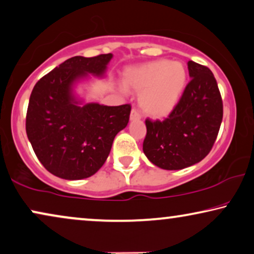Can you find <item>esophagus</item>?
Returning a JSON list of instances; mask_svg holds the SVG:
<instances>
[{
  "label": "esophagus",
  "instance_id": "1",
  "mask_svg": "<svg viewBox=\"0 0 254 254\" xmlns=\"http://www.w3.org/2000/svg\"><path fill=\"white\" fill-rule=\"evenodd\" d=\"M141 115L139 114V112L136 110H131L130 112V120H140Z\"/></svg>",
  "mask_w": 254,
  "mask_h": 254
}]
</instances>
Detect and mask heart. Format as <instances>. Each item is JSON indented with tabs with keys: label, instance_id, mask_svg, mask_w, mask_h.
<instances>
[{
	"label": "heart",
	"instance_id": "obj_1",
	"mask_svg": "<svg viewBox=\"0 0 254 254\" xmlns=\"http://www.w3.org/2000/svg\"><path fill=\"white\" fill-rule=\"evenodd\" d=\"M187 70L181 62L166 59L128 67L124 84L129 90L141 92L139 104L151 118H164L175 110L187 86Z\"/></svg>",
	"mask_w": 254,
	"mask_h": 254
}]
</instances>
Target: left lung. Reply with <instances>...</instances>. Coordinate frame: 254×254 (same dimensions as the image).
<instances>
[{"label":"left lung","instance_id":"1","mask_svg":"<svg viewBox=\"0 0 254 254\" xmlns=\"http://www.w3.org/2000/svg\"><path fill=\"white\" fill-rule=\"evenodd\" d=\"M191 78L166 120H146L143 153L156 167L180 170L210 153L223 120V101L210 68L188 62Z\"/></svg>","mask_w":254,"mask_h":254}]
</instances>
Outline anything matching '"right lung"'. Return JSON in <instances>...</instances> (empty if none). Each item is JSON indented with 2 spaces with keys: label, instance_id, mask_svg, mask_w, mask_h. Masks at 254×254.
Returning a JSON list of instances; mask_svg holds the SVG:
<instances>
[{
  "label": "right lung",
  "instance_id": "add662e5",
  "mask_svg": "<svg viewBox=\"0 0 254 254\" xmlns=\"http://www.w3.org/2000/svg\"><path fill=\"white\" fill-rule=\"evenodd\" d=\"M113 55L72 57L39 79L31 92L25 129L39 162L52 175L83 180L107 160L115 135L129 121L130 105L84 103L78 83L103 78Z\"/></svg>",
  "mask_w": 254,
  "mask_h": 254
}]
</instances>
